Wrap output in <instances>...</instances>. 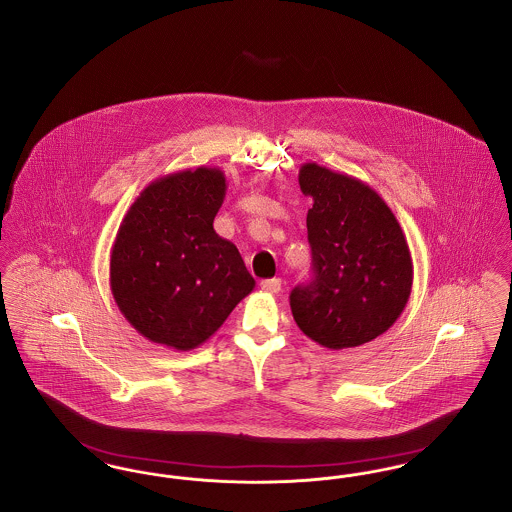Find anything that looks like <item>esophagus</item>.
Instances as JSON below:
<instances>
[{"instance_id":"34e87169","label":"esophagus","mask_w":512,"mask_h":512,"mask_svg":"<svg viewBox=\"0 0 512 512\" xmlns=\"http://www.w3.org/2000/svg\"><path fill=\"white\" fill-rule=\"evenodd\" d=\"M282 288V280L280 278H267V280H261V290L269 292V294H278Z\"/></svg>"}]
</instances>
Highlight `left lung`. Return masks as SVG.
Returning a JSON list of instances; mask_svg holds the SVG:
<instances>
[{
    "instance_id": "1",
    "label": "left lung",
    "mask_w": 512,
    "mask_h": 512,
    "mask_svg": "<svg viewBox=\"0 0 512 512\" xmlns=\"http://www.w3.org/2000/svg\"><path fill=\"white\" fill-rule=\"evenodd\" d=\"M313 278L296 286L290 307L300 331L329 348H356L389 331L414 280L406 236L381 195L315 162L300 168Z\"/></svg>"
}]
</instances>
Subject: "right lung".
<instances>
[{"label":"right lung","mask_w":512,"mask_h":512,"mask_svg":"<svg viewBox=\"0 0 512 512\" xmlns=\"http://www.w3.org/2000/svg\"><path fill=\"white\" fill-rule=\"evenodd\" d=\"M226 189L220 168H187L151 181L123 216L110 288L121 315L147 340L193 350L253 292L238 247L212 226Z\"/></svg>","instance_id":"obj_1"}]
</instances>
